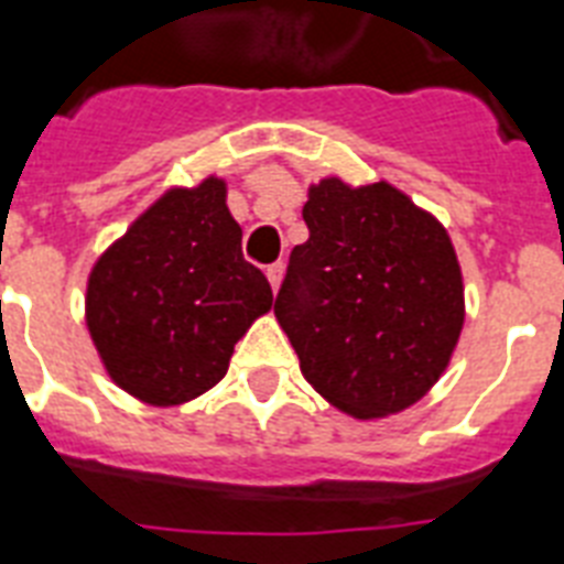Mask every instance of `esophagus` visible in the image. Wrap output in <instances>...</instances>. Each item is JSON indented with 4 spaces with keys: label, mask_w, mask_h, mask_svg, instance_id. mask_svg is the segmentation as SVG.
Returning <instances> with one entry per match:
<instances>
[{
    "label": "esophagus",
    "mask_w": 564,
    "mask_h": 564,
    "mask_svg": "<svg viewBox=\"0 0 564 564\" xmlns=\"http://www.w3.org/2000/svg\"><path fill=\"white\" fill-rule=\"evenodd\" d=\"M267 278H269V283H272V290L278 292V286H281V278H283V263H272V267H267Z\"/></svg>",
    "instance_id": "34e87169"
}]
</instances>
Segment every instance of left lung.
Segmentation results:
<instances>
[{
	"instance_id": "obj_1",
	"label": "left lung",
	"mask_w": 564,
	"mask_h": 564,
	"mask_svg": "<svg viewBox=\"0 0 564 564\" xmlns=\"http://www.w3.org/2000/svg\"><path fill=\"white\" fill-rule=\"evenodd\" d=\"M274 315L306 382L347 414H397L446 370L464 278L446 228L397 187L324 178L304 205Z\"/></svg>"
}]
</instances>
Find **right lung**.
I'll return each instance as SVG.
<instances>
[{
  "label": "right lung",
  "instance_id": "right-lung-1",
  "mask_svg": "<svg viewBox=\"0 0 564 564\" xmlns=\"http://www.w3.org/2000/svg\"><path fill=\"white\" fill-rule=\"evenodd\" d=\"M272 306L267 274L242 258L226 185L171 191L89 274L86 324L109 377L153 405H178L226 377L251 322Z\"/></svg>",
  "mask_w": 564,
  "mask_h": 564
}]
</instances>
